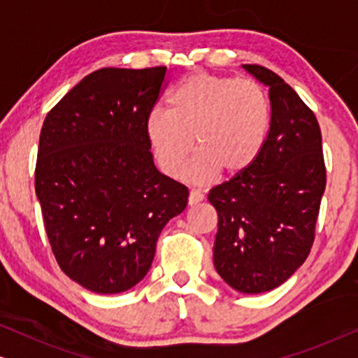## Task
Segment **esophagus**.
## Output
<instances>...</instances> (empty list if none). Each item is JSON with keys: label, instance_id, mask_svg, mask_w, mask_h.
<instances>
[{"label": "esophagus", "instance_id": "esophagus-1", "mask_svg": "<svg viewBox=\"0 0 358 358\" xmlns=\"http://www.w3.org/2000/svg\"><path fill=\"white\" fill-rule=\"evenodd\" d=\"M203 200V194L200 192V190H190L189 194V205H197L199 202H202Z\"/></svg>", "mask_w": 358, "mask_h": 358}]
</instances>
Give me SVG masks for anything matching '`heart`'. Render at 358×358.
<instances>
[{"mask_svg": "<svg viewBox=\"0 0 358 358\" xmlns=\"http://www.w3.org/2000/svg\"><path fill=\"white\" fill-rule=\"evenodd\" d=\"M171 110L155 109L146 119V138L164 174L179 178L190 153L200 151L190 174L208 182L220 171L241 174L261 153L271 106L252 80L195 73L169 97Z\"/></svg>", "mask_w": 358, "mask_h": 358, "instance_id": "heart-1", "label": "heart"}]
</instances>
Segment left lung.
<instances>
[{"label":"left lung","instance_id":"left-lung-1","mask_svg":"<svg viewBox=\"0 0 358 358\" xmlns=\"http://www.w3.org/2000/svg\"><path fill=\"white\" fill-rule=\"evenodd\" d=\"M268 87L271 127L256 161L215 185L213 264L241 293L271 292L306 261L326 189V166L316 115L275 73L243 65Z\"/></svg>","mask_w":358,"mask_h":358}]
</instances>
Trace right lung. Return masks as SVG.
<instances>
[{
  "instance_id": "obj_1",
  "label": "right lung",
  "mask_w": 358,
  "mask_h": 358,
  "mask_svg": "<svg viewBox=\"0 0 358 358\" xmlns=\"http://www.w3.org/2000/svg\"><path fill=\"white\" fill-rule=\"evenodd\" d=\"M166 70L101 68L42 125L36 194L53 256L71 280L102 295L146 275L166 223L187 205V187L156 169L145 130Z\"/></svg>"
}]
</instances>
